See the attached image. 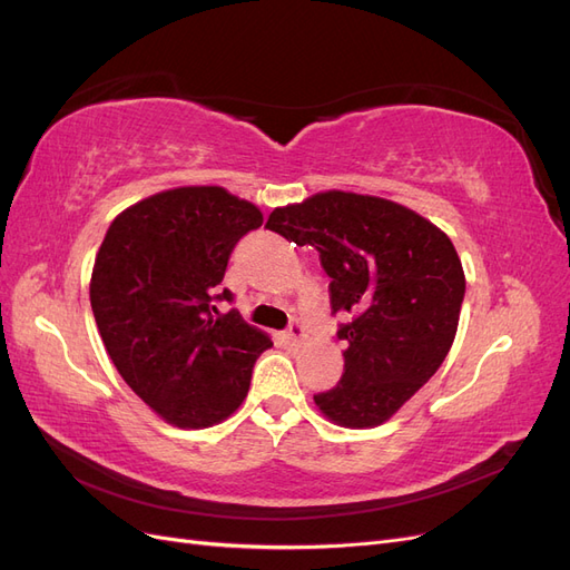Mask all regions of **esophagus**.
Masks as SVG:
<instances>
[{
    "label": "esophagus",
    "instance_id": "34e87169",
    "mask_svg": "<svg viewBox=\"0 0 570 570\" xmlns=\"http://www.w3.org/2000/svg\"><path fill=\"white\" fill-rule=\"evenodd\" d=\"M285 337L289 340V342H295V344H299L304 337H306V327H304V323L302 321H292L289 325H287V331H285Z\"/></svg>",
    "mask_w": 570,
    "mask_h": 570
}]
</instances>
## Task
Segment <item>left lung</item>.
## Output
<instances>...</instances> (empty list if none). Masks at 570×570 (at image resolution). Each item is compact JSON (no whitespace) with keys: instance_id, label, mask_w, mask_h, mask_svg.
<instances>
[{"instance_id":"1","label":"left lung","mask_w":570,"mask_h":570,"mask_svg":"<svg viewBox=\"0 0 570 570\" xmlns=\"http://www.w3.org/2000/svg\"><path fill=\"white\" fill-rule=\"evenodd\" d=\"M266 228L318 252L333 314L347 318L344 373L316 406L337 425L385 423L454 342L465 278L452 239L402 204L354 193L283 206Z\"/></svg>"}]
</instances>
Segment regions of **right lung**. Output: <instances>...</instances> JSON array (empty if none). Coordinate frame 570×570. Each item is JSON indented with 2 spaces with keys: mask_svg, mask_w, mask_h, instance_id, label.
Returning <instances> with one entry per match:
<instances>
[{
  "mask_svg": "<svg viewBox=\"0 0 570 570\" xmlns=\"http://www.w3.org/2000/svg\"><path fill=\"white\" fill-rule=\"evenodd\" d=\"M264 223L223 187H178L118 214L101 243L90 304L128 387L178 428H206L243 404L268 335L218 287L235 245Z\"/></svg>",
  "mask_w": 570,
  "mask_h": 570,
  "instance_id": "obj_1",
  "label": "right lung"
}]
</instances>
